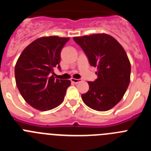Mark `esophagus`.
<instances>
[{
	"mask_svg": "<svg viewBox=\"0 0 151 151\" xmlns=\"http://www.w3.org/2000/svg\"><path fill=\"white\" fill-rule=\"evenodd\" d=\"M81 81V79H78V78H71V82H73V83H78V82Z\"/></svg>",
	"mask_w": 151,
	"mask_h": 151,
	"instance_id": "34e87169",
	"label": "esophagus"
}]
</instances>
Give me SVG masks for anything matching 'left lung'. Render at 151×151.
Segmentation results:
<instances>
[{
	"instance_id": "1",
	"label": "left lung",
	"mask_w": 151,
	"mask_h": 151,
	"mask_svg": "<svg viewBox=\"0 0 151 151\" xmlns=\"http://www.w3.org/2000/svg\"><path fill=\"white\" fill-rule=\"evenodd\" d=\"M87 56L91 66L97 67V78L88 82L89 90L82 94L83 102L97 111H106L118 104L130 82L131 64L122 45L112 36L94 34L74 37Z\"/></svg>"
}]
</instances>
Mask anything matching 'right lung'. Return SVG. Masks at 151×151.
I'll use <instances>...</instances> for the list:
<instances>
[{
	"label": "right lung",
	"instance_id": "right-lung-1",
	"mask_svg": "<svg viewBox=\"0 0 151 151\" xmlns=\"http://www.w3.org/2000/svg\"><path fill=\"white\" fill-rule=\"evenodd\" d=\"M69 38L42 37L24 49L15 66L17 88L30 106L46 111L63 101L69 80L54 77V69L60 70V52Z\"/></svg>",
	"mask_w": 151,
	"mask_h": 151
}]
</instances>
